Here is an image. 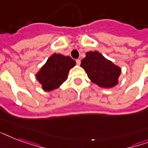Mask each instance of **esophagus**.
Returning <instances> with one entry per match:
<instances>
[{"label":"esophagus","mask_w":148,"mask_h":148,"mask_svg":"<svg viewBox=\"0 0 148 148\" xmlns=\"http://www.w3.org/2000/svg\"><path fill=\"white\" fill-rule=\"evenodd\" d=\"M76 63H77V65H80V64H81V60H80V59H77Z\"/></svg>","instance_id":"34e87169"}]
</instances>
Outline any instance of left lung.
Listing matches in <instances>:
<instances>
[{"instance_id": "1", "label": "left lung", "mask_w": 148, "mask_h": 148, "mask_svg": "<svg viewBox=\"0 0 148 148\" xmlns=\"http://www.w3.org/2000/svg\"><path fill=\"white\" fill-rule=\"evenodd\" d=\"M81 66L85 70L90 81L101 88H110L117 84L121 68L97 51L87 52Z\"/></svg>"}]
</instances>
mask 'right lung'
Instances as JSON below:
<instances>
[{
    "mask_svg": "<svg viewBox=\"0 0 148 148\" xmlns=\"http://www.w3.org/2000/svg\"><path fill=\"white\" fill-rule=\"evenodd\" d=\"M76 62L69 56L53 53L48 59L36 77L42 84L43 89L47 91L54 90L67 80L71 68Z\"/></svg>",
    "mask_w": 148,
    "mask_h": 148,
    "instance_id": "add662e5",
    "label": "right lung"
}]
</instances>
